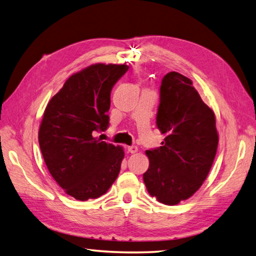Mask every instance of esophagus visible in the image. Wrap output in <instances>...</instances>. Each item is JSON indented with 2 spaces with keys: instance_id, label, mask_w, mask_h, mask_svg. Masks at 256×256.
<instances>
[{
  "instance_id": "esophagus-1",
  "label": "esophagus",
  "mask_w": 256,
  "mask_h": 256,
  "mask_svg": "<svg viewBox=\"0 0 256 256\" xmlns=\"http://www.w3.org/2000/svg\"><path fill=\"white\" fill-rule=\"evenodd\" d=\"M138 150V146H135V145H131V146H128V151L130 153H132V154L136 153Z\"/></svg>"
}]
</instances>
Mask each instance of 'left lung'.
Masks as SVG:
<instances>
[{"label":"left lung","mask_w":256,"mask_h":256,"mask_svg":"<svg viewBox=\"0 0 256 256\" xmlns=\"http://www.w3.org/2000/svg\"><path fill=\"white\" fill-rule=\"evenodd\" d=\"M158 128L162 146L148 150L143 174L148 192L165 205H176L201 188L212 168L218 144L214 112L188 78L170 72L162 80Z\"/></svg>","instance_id":"left-lung-1"}]
</instances>
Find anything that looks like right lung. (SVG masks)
Masks as SVG:
<instances>
[{
    "label": "right lung",
    "mask_w": 256,
    "mask_h": 256,
    "mask_svg": "<svg viewBox=\"0 0 256 256\" xmlns=\"http://www.w3.org/2000/svg\"><path fill=\"white\" fill-rule=\"evenodd\" d=\"M125 64L90 65L74 73L50 100L38 143L52 178L78 201L98 198L116 180L123 148L95 138L108 126L111 91Z\"/></svg>",
    "instance_id": "obj_1"
}]
</instances>
